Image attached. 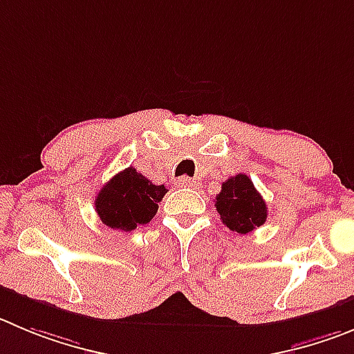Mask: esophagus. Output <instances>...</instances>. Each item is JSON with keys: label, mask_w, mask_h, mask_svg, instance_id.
I'll return each mask as SVG.
<instances>
[{"label": "esophagus", "mask_w": 354, "mask_h": 354, "mask_svg": "<svg viewBox=\"0 0 354 354\" xmlns=\"http://www.w3.org/2000/svg\"><path fill=\"white\" fill-rule=\"evenodd\" d=\"M176 185L178 187H183V188H192V187H196V181H194L192 178L181 176L176 180Z\"/></svg>", "instance_id": "esophagus-1"}]
</instances>
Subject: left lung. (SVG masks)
<instances>
[{"label":"left lung","mask_w":354,"mask_h":354,"mask_svg":"<svg viewBox=\"0 0 354 354\" xmlns=\"http://www.w3.org/2000/svg\"><path fill=\"white\" fill-rule=\"evenodd\" d=\"M216 211L222 222L237 234H248L267 220V204L246 174H236L222 185L216 196Z\"/></svg>","instance_id":"left-lung-1"}]
</instances>
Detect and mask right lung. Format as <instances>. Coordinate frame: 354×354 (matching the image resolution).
Here are the masks:
<instances>
[{
	"label": "right lung",
	"mask_w": 354,
	"mask_h": 354,
	"mask_svg": "<svg viewBox=\"0 0 354 354\" xmlns=\"http://www.w3.org/2000/svg\"><path fill=\"white\" fill-rule=\"evenodd\" d=\"M166 194L164 185H153L134 167H127L99 190L95 213L110 229L131 232L150 222Z\"/></svg>",
	"instance_id": "add662e5"
}]
</instances>
